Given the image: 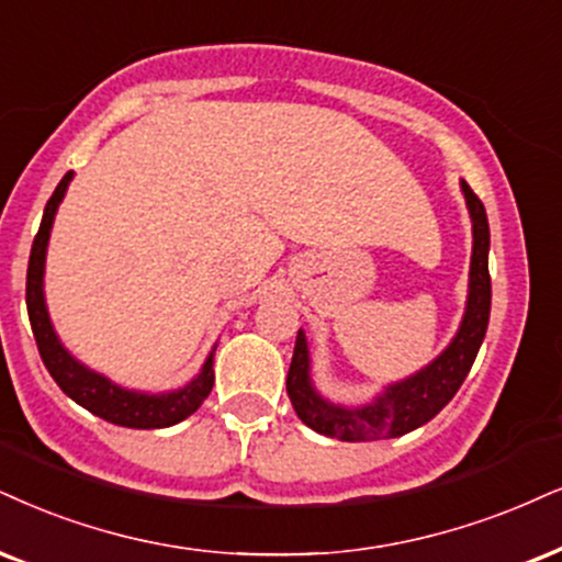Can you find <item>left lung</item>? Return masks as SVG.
<instances>
[{"label": "left lung", "instance_id": "left-lung-1", "mask_svg": "<svg viewBox=\"0 0 562 562\" xmlns=\"http://www.w3.org/2000/svg\"><path fill=\"white\" fill-rule=\"evenodd\" d=\"M467 198L469 216H472L474 247L472 270H469V300L461 328L448 349L429 362L417 375L387 385L380 396L367 406L346 408L325 401L310 380V351L304 330L296 334L292 367H289L286 393L292 406L304 425L315 432L328 435L346 442L398 438L412 432L435 417L450 398L456 396L469 370H472L476 351L484 341L490 323V302H493V283H490V224L482 200L467 182H461Z\"/></svg>", "mask_w": 562, "mask_h": 562}]
</instances>
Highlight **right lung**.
Listing matches in <instances>:
<instances>
[{
    "label": "right lung",
    "instance_id": "add662e5",
    "mask_svg": "<svg viewBox=\"0 0 562 562\" xmlns=\"http://www.w3.org/2000/svg\"><path fill=\"white\" fill-rule=\"evenodd\" d=\"M72 182V171H67L61 177V182L54 190V195L48 198L44 207V218H41V228L33 239L31 247V260H27V281H25V304H27V317H31L33 336H36L38 355L44 359L48 375L57 380V385L67 393L75 404L88 408L95 417L112 422L120 427H133V429H158V427H171L177 422L190 417L192 412H198V406L203 404L213 387V355H207L200 375L192 380L190 385L179 387V391L169 393H140V391H127L112 383L109 378L99 375V372L88 370L86 364H80L69 351L61 346V341L54 334V325L48 321L46 313V300H44V262H46V245L48 234H52L54 216H57V207L65 198L67 184Z\"/></svg>",
    "mask_w": 562,
    "mask_h": 562
}]
</instances>
